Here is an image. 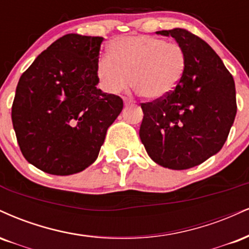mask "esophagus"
Returning a JSON list of instances; mask_svg holds the SVG:
<instances>
[{"label":"esophagus","mask_w":249,"mask_h":249,"mask_svg":"<svg viewBox=\"0 0 249 249\" xmlns=\"http://www.w3.org/2000/svg\"><path fill=\"white\" fill-rule=\"evenodd\" d=\"M124 104H125V105H128V104H133V102H134L133 99L127 98V96H124Z\"/></svg>","instance_id":"34e87169"}]
</instances>
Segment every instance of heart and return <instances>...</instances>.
Wrapping results in <instances>:
<instances>
[{"label": "heart", "instance_id": "1", "mask_svg": "<svg viewBox=\"0 0 249 249\" xmlns=\"http://www.w3.org/2000/svg\"><path fill=\"white\" fill-rule=\"evenodd\" d=\"M185 69L186 54L179 44L140 35L113 39L109 54L99 58L96 74L110 94L122 92L131 81L137 94L160 100L177 89Z\"/></svg>", "mask_w": 249, "mask_h": 249}]
</instances>
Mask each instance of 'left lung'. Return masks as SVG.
Here are the masks:
<instances>
[{"mask_svg":"<svg viewBox=\"0 0 249 249\" xmlns=\"http://www.w3.org/2000/svg\"><path fill=\"white\" fill-rule=\"evenodd\" d=\"M184 49L186 69L170 95L141 104L140 139L150 159L174 170L201 164L223 148L236 114L234 79L201 38L176 28L157 31Z\"/></svg>","mask_w":249,"mask_h":249,"instance_id":"8db88e82","label":"left lung"}]
</instances>
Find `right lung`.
Returning <instances> with one entry per match:
<instances>
[{
	"label": "right lung",
	"mask_w": 249,
	"mask_h": 249,
	"mask_svg": "<svg viewBox=\"0 0 249 249\" xmlns=\"http://www.w3.org/2000/svg\"><path fill=\"white\" fill-rule=\"evenodd\" d=\"M102 40L65 35L20 75L11 107L14 129L25 160L46 174L67 176L92 164L124 108L119 95L96 87Z\"/></svg>",
	"instance_id": "right-lung-1"
}]
</instances>
